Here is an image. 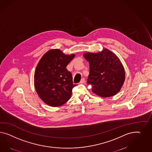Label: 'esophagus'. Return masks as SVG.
Wrapping results in <instances>:
<instances>
[{"label": "esophagus", "instance_id": "34e87169", "mask_svg": "<svg viewBox=\"0 0 152 152\" xmlns=\"http://www.w3.org/2000/svg\"><path fill=\"white\" fill-rule=\"evenodd\" d=\"M85 82V78H83L81 80V81H80V83L81 84H83V83H84Z\"/></svg>", "mask_w": 152, "mask_h": 152}]
</instances>
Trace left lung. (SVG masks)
I'll return each mask as SVG.
<instances>
[{
  "mask_svg": "<svg viewBox=\"0 0 152 152\" xmlns=\"http://www.w3.org/2000/svg\"><path fill=\"white\" fill-rule=\"evenodd\" d=\"M89 62L90 72L87 83L92 91L101 97H109L121 90L126 74L122 62L115 53L106 48L96 53L83 55Z\"/></svg>",
  "mask_w": 152,
  "mask_h": 152,
  "instance_id": "8db88e82",
  "label": "left lung"
}]
</instances>
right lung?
<instances>
[{
	"label": "right lung",
	"mask_w": 152,
	"mask_h": 152,
	"mask_svg": "<svg viewBox=\"0 0 152 152\" xmlns=\"http://www.w3.org/2000/svg\"><path fill=\"white\" fill-rule=\"evenodd\" d=\"M75 54L65 55L60 49H51L42 56L34 74V87L41 100L51 107H58L70 99L73 84L72 74L66 66Z\"/></svg>",
	"instance_id": "right-lung-1"
}]
</instances>
